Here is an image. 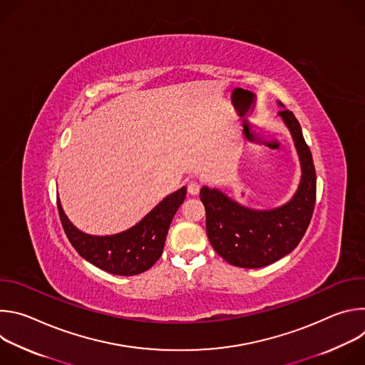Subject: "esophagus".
Returning a JSON list of instances; mask_svg holds the SVG:
<instances>
[{
	"label": "esophagus",
	"mask_w": 365,
	"mask_h": 365,
	"mask_svg": "<svg viewBox=\"0 0 365 365\" xmlns=\"http://www.w3.org/2000/svg\"><path fill=\"white\" fill-rule=\"evenodd\" d=\"M187 192H189L190 195H193V196L199 195V192H200V185H199L196 180H190V182L187 183Z\"/></svg>",
	"instance_id": "34e87169"
}]
</instances>
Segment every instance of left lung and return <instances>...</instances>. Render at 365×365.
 <instances>
[{"mask_svg":"<svg viewBox=\"0 0 365 365\" xmlns=\"http://www.w3.org/2000/svg\"><path fill=\"white\" fill-rule=\"evenodd\" d=\"M277 103L283 108L279 117L292 134L302 169L292 199L273 210H252L220 189H200L207 238L227 263L242 269L264 267L292 252L303 238L315 207L317 173L312 153L293 113L280 101Z\"/></svg>","mask_w":365,"mask_h":365,"instance_id":"left-lung-1","label":"left lung"}]
</instances>
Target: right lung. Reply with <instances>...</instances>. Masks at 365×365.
<instances>
[{"instance_id":"obj_1","label":"right lung","mask_w":365,"mask_h":365,"mask_svg":"<svg viewBox=\"0 0 365 365\" xmlns=\"http://www.w3.org/2000/svg\"><path fill=\"white\" fill-rule=\"evenodd\" d=\"M186 197V186L166 196L134 227L114 235H91L78 230L66 217L61 199L58 210L73 248L86 262L117 276H135L160 258L170 222Z\"/></svg>"}]
</instances>
